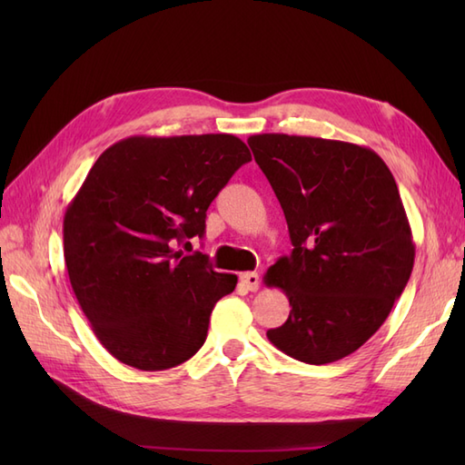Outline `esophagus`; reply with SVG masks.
I'll return each mask as SVG.
<instances>
[{
    "instance_id": "34e87169",
    "label": "esophagus",
    "mask_w": 465,
    "mask_h": 465,
    "mask_svg": "<svg viewBox=\"0 0 465 465\" xmlns=\"http://www.w3.org/2000/svg\"><path fill=\"white\" fill-rule=\"evenodd\" d=\"M241 285H242L246 291H258V287H260V275H258L256 272L242 273V275H241Z\"/></svg>"
}]
</instances>
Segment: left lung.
<instances>
[{"instance_id": "8db88e82", "label": "left lung", "mask_w": 465, "mask_h": 465, "mask_svg": "<svg viewBox=\"0 0 465 465\" xmlns=\"http://www.w3.org/2000/svg\"><path fill=\"white\" fill-rule=\"evenodd\" d=\"M248 145L294 246L263 277L291 304L267 340L308 364L340 361L382 326L413 270L396 180L372 149L337 139L258 134Z\"/></svg>"}]
</instances>
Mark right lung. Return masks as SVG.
Instances as JSON below:
<instances>
[{
    "mask_svg": "<svg viewBox=\"0 0 465 465\" xmlns=\"http://www.w3.org/2000/svg\"><path fill=\"white\" fill-rule=\"evenodd\" d=\"M248 161L236 135L205 134L132 135L93 164L65 209L64 258L83 314L120 362L166 371L202 349L238 277L176 246L203 236L207 207Z\"/></svg>",
    "mask_w": 465,
    "mask_h": 465,
    "instance_id": "right-lung-1",
    "label": "right lung"
}]
</instances>
